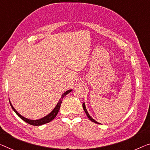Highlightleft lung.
<instances>
[{"label": "left lung", "mask_w": 150, "mask_h": 150, "mask_svg": "<svg viewBox=\"0 0 150 150\" xmlns=\"http://www.w3.org/2000/svg\"><path fill=\"white\" fill-rule=\"evenodd\" d=\"M83 108L85 112L86 113V115H87V116H88V118H89V120H91V121H92V122H95V123H97V124H100V123H99V122H98L97 121H96V120H95L94 119H93V118H91V117H90V116H89V115L88 112V111H87V109H86V106H85V104H84V103H83Z\"/></svg>", "instance_id": "obj_1"}]
</instances>
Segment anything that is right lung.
<instances>
[{
  "mask_svg": "<svg viewBox=\"0 0 150 150\" xmlns=\"http://www.w3.org/2000/svg\"><path fill=\"white\" fill-rule=\"evenodd\" d=\"M71 91H72V89H70V90H67V91H65V92H64L63 94L62 95L61 98L60 99L59 102H58V104H57V106H56L55 108H54V110L52 112H51L49 114V115H48L47 116H46V117H44V118H41V119H39V120H30V119H28V118H26L25 117H22V116L21 115H19V114L16 111V110H15V109L13 108V106H12V104H11L10 101H9V102H10L11 108H12L13 110L15 111V112L17 114L18 117L21 118L22 120H24L25 122H26L27 123L30 124L31 125H33V126H40V125L48 123V122H50L51 120H52L54 118L57 117V114H58V112H59V111L60 110V108H61V103H62V99H63V98L67 94H68L69 93H70Z\"/></svg>",
  "mask_w": 150,
  "mask_h": 150,
  "instance_id": "right-lung-1",
  "label": "right lung"
}]
</instances>
